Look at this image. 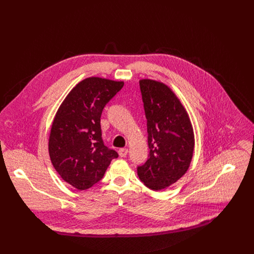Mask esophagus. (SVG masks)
<instances>
[{
	"instance_id": "1",
	"label": "esophagus",
	"mask_w": 254,
	"mask_h": 254,
	"mask_svg": "<svg viewBox=\"0 0 254 254\" xmlns=\"http://www.w3.org/2000/svg\"><path fill=\"white\" fill-rule=\"evenodd\" d=\"M119 154L121 157H127V155L128 154V150L127 149H120L119 150Z\"/></svg>"
}]
</instances>
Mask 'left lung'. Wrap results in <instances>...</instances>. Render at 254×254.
I'll return each instance as SVG.
<instances>
[{"label": "left lung", "instance_id": "8db88e82", "mask_svg": "<svg viewBox=\"0 0 254 254\" xmlns=\"http://www.w3.org/2000/svg\"><path fill=\"white\" fill-rule=\"evenodd\" d=\"M147 118L149 159L137 167V175L148 188L159 191L182 178L194 152V131L179 98L166 84L139 80Z\"/></svg>", "mask_w": 254, "mask_h": 254}]
</instances>
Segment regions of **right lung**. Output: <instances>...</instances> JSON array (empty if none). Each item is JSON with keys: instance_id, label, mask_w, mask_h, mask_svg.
Here are the masks:
<instances>
[{"instance_id": "add662e5", "label": "right lung", "mask_w": 254, "mask_h": 254, "mask_svg": "<svg viewBox=\"0 0 254 254\" xmlns=\"http://www.w3.org/2000/svg\"><path fill=\"white\" fill-rule=\"evenodd\" d=\"M123 86V81L86 78L68 93L56 113L49 156L60 177L78 190L99 182L112 160L119 157L103 142L100 117L106 103Z\"/></svg>"}]
</instances>
